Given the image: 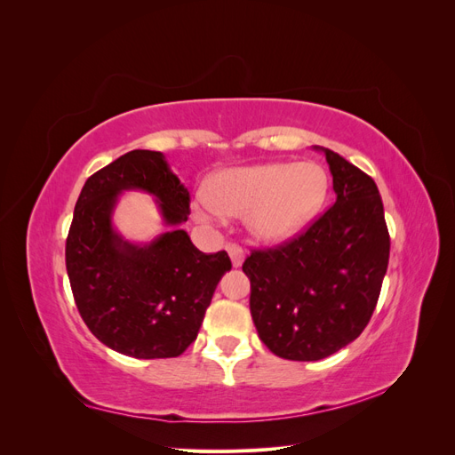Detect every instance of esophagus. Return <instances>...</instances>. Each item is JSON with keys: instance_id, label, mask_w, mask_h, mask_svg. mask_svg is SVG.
<instances>
[{"instance_id": "34e87169", "label": "esophagus", "mask_w": 455, "mask_h": 455, "mask_svg": "<svg viewBox=\"0 0 455 455\" xmlns=\"http://www.w3.org/2000/svg\"><path fill=\"white\" fill-rule=\"evenodd\" d=\"M226 251H228V254L231 258L233 267H241L243 266V259H244V251L241 249V246L239 244H228Z\"/></svg>"}]
</instances>
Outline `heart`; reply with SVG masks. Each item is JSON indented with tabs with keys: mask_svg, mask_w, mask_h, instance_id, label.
Segmentation results:
<instances>
[{
	"mask_svg": "<svg viewBox=\"0 0 455 455\" xmlns=\"http://www.w3.org/2000/svg\"><path fill=\"white\" fill-rule=\"evenodd\" d=\"M328 188L326 171L313 161L231 167L211 178L191 211L203 224H218L222 216L244 218L254 239L283 243L321 211Z\"/></svg>",
	"mask_w": 455,
	"mask_h": 455,
	"instance_id": "obj_1",
	"label": "heart"
}]
</instances>
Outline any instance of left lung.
I'll use <instances>...</instances> for the list:
<instances>
[{"instance_id": "8db88e82", "label": "left lung", "mask_w": 455, "mask_h": 455, "mask_svg": "<svg viewBox=\"0 0 455 455\" xmlns=\"http://www.w3.org/2000/svg\"><path fill=\"white\" fill-rule=\"evenodd\" d=\"M323 151L336 203L296 239L252 251L251 313L259 339L288 361H321L361 336L389 264V231L376 182Z\"/></svg>"}]
</instances>
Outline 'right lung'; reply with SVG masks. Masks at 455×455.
<instances>
[{
	"label": "right lung",
	"mask_w": 455,
	"mask_h": 455,
	"mask_svg": "<svg viewBox=\"0 0 455 455\" xmlns=\"http://www.w3.org/2000/svg\"><path fill=\"white\" fill-rule=\"evenodd\" d=\"M154 195L171 232L139 245L113 228L123 190ZM189 191L161 151L132 149L94 172L76 203L66 239V269L81 319L104 346L134 359H171L197 338L224 273L226 251L204 254L178 226Z\"/></svg>",
	"instance_id": "obj_1"
}]
</instances>
